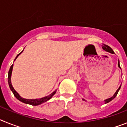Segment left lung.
Instances as JSON below:
<instances>
[{
  "label": "left lung",
  "instance_id": "8db88e82",
  "mask_svg": "<svg viewBox=\"0 0 127 127\" xmlns=\"http://www.w3.org/2000/svg\"><path fill=\"white\" fill-rule=\"evenodd\" d=\"M102 48H103V50H105V51H107V52H109V53H114V51H113V50H112L111 48H110V47L109 46L105 45V44H104V45H102ZM118 67H120V69H121L120 65V64H119V61H118ZM120 87H121V86H120V87H119V88L117 90V91H116V93L114 94V95H113V97H111V98H107V99L105 100V104H106V103L109 102L110 101H111V100L113 99V98H115V97H116V95H117L118 93V91L120 90Z\"/></svg>",
  "mask_w": 127,
  "mask_h": 127
}]
</instances>
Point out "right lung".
I'll list each match as a JSON object with an SVG mask.
<instances>
[{
  "label": "right lung",
  "instance_id": "obj_1",
  "mask_svg": "<svg viewBox=\"0 0 127 127\" xmlns=\"http://www.w3.org/2000/svg\"><path fill=\"white\" fill-rule=\"evenodd\" d=\"M21 53H22V52L20 53H19L18 55L16 56V58H15V60L16 59V58H17V57H18V56L20 55ZM13 64L11 66V67H10V69H9V70L8 83H9V87H10V89H11V90L13 92V94H14V95L16 97V98H17L18 100H19L20 101L22 102H23V103H25V104H30V105H39V104H42V103L48 101V100H50V98H51V97H52L53 96V95L56 94V92H57V90H55V92H53L52 94H50V95H48V96H47V97H43V98H39V99H25V98H22V97H20V95H19V94H18L16 92L15 90L14 89V88H13V86H12V85H11V73H12V70H13Z\"/></svg>",
  "mask_w": 127,
  "mask_h": 127
}]
</instances>
